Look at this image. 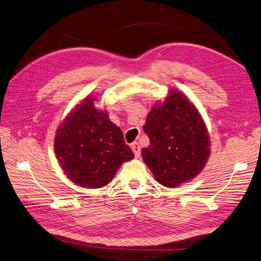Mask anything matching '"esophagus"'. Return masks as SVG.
Returning a JSON list of instances; mask_svg holds the SVG:
<instances>
[{"instance_id":"obj_1","label":"esophagus","mask_w":261,"mask_h":261,"mask_svg":"<svg viewBox=\"0 0 261 261\" xmlns=\"http://www.w3.org/2000/svg\"><path fill=\"white\" fill-rule=\"evenodd\" d=\"M131 149H132V151H133V153H135V156L136 158H139V156H140V145H139V143L138 142H135V143H132L131 144Z\"/></svg>"}]
</instances>
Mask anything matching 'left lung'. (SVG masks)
<instances>
[{"instance_id":"8db88e82","label":"left lung","mask_w":261,"mask_h":261,"mask_svg":"<svg viewBox=\"0 0 261 261\" xmlns=\"http://www.w3.org/2000/svg\"><path fill=\"white\" fill-rule=\"evenodd\" d=\"M143 130L150 139L141 153L159 184L174 188L189 182L203 170L210 155V137L201 114L188 96L170 89L154 103Z\"/></svg>"}]
</instances>
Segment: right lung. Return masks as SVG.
Here are the masks:
<instances>
[{"mask_svg": "<svg viewBox=\"0 0 261 261\" xmlns=\"http://www.w3.org/2000/svg\"><path fill=\"white\" fill-rule=\"evenodd\" d=\"M96 96L76 105L58 126L54 151L64 174L76 186L90 189L111 182L118 169L135 158L123 133L107 110L96 109Z\"/></svg>", "mask_w": 261, "mask_h": 261, "instance_id": "obj_1", "label": "right lung"}]
</instances>
